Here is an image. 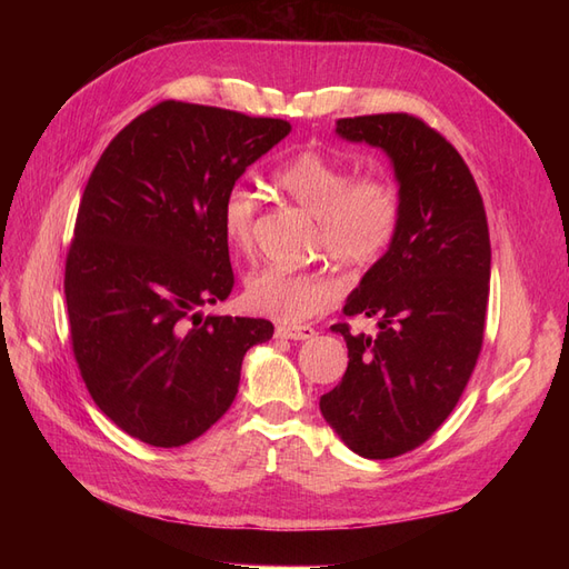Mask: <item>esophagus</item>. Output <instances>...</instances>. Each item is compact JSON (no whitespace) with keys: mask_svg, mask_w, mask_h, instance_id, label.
<instances>
[{"mask_svg":"<svg viewBox=\"0 0 569 569\" xmlns=\"http://www.w3.org/2000/svg\"><path fill=\"white\" fill-rule=\"evenodd\" d=\"M274 337L291 339V341H306V339L316 337V330L308 325H278L274 327Z\"/></svg>","mask_w":569,"mask_h":569,"instance_id":"obj_1","label":"esophagus"}]
</instances>
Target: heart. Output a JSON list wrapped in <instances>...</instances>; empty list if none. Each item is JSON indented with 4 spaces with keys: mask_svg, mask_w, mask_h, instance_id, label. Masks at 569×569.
Listing matches in <instances>:
<instances>
[{
    "mask_svg": "<svg viewBox=\"0 0 569 569\" xmlns=\"http://www.w3.org/2000/svg\"><path fill=\"white\" fill-rule=\"evenodd\" d=\"M274 182L287 197L320 220V242L335 261L368 268L391 247L401 220V199L385 178L353 180L341 161L318 151H299L284 161ZM256 197L249 187L232 184L220 203V230L228 244L247 251L253 242ZM339 297L330 272H289L261 268L244 284L249 311L284 325H299L325 313Z\"/></svg>",
    "mask_w": 569,
    "mask_h": 569,
    "instance_id": "1",
    "label": "heart"
}]
</instances>
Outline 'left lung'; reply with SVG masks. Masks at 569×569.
<instances>
[{"instance_id":"1","label":"left lung","mask_w":569,"mask_h":569,"mask_svg":"<svg viewBox=\"0 0 569 569\" xmlns=\"http://www.w3.org/2000/svg\"><path fill=\"white\" fill-rule=\"evenodd\" d=\"M337 134L387 153L401 220L343 306L347 316L380 320V332L332 325L347 341L349 368L320 396V412L353 453L385 460L432 437L470 380L485 339L489 228L470 168L420 118H341Z\"/></svg>"}]
</instances>
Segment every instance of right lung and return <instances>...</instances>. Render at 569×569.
I'll return each instance as SVG.
<instances>
[{"label":"right lung","mask_w":569,"mask_h":569,"mask_svg":"<svg viewBox=\"0 0 569 569\" xmlns=\"http://www.w3.org/2000/svg\"><path fill=\"white\" fill-rule=\"evenodd\" d=\"M291 126L161 101L120 130L84 187L66 258L78 368L104 416L159 449L194 441L232 406L263 318L206 316L234 284L220 203Z\"/></svg>","instance_id":"1"}]
</instances>
